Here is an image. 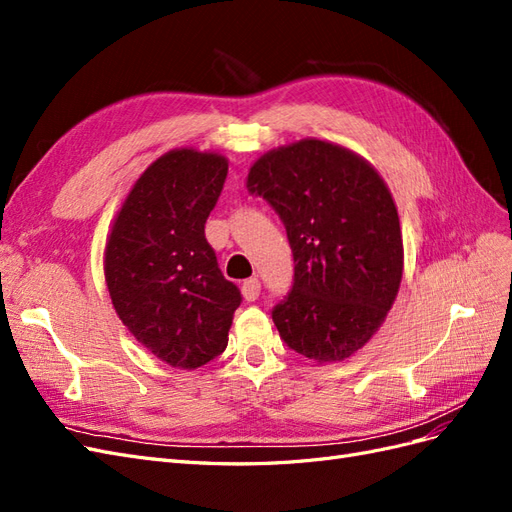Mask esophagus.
Here are the masks:
<instances>
[{"instance_id": "obj_1", "label": "esophagus", "mask_w": 512, "mask_h": 512, "mask_svg": "<svg viewBox=\"0 0 512 512\" xmlns=\"http://www.w3.org/2000/svg\"><path fill=\"white\" fill-rule=\"evenodd\" d=\"M241 292H243V299L245 301H256L258 294H260L258 277H250V280H245L243 286H241Z\"/></svg>"}]
</instances>
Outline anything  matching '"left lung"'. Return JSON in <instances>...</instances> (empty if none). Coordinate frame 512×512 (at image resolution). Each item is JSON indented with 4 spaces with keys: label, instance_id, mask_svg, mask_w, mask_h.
I'll use <instances>...</instances> for the list:
<instances>
[{
    "label": "left lung",
    "instance_id": "8db88e82",
    "mask_svg": "<svg viewBox=\"0 0 512 512\" xmlns=\"http://www.w3.org/2000/svg\"><path fill=\"white\" fill-rule=\"evenodd\" d=\"M247 188L280 215L294 256L273 309L280 337L316 363L346 361L382 327L404 273L389 185L359 153L303 138L260 156Z\"/></svg>",
    "mask_w": 512,
    "mask_h": 512
}]
</instances>
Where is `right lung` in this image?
I'll return each instance as SVG.
<instances>
[{
    "instance_id": "obj_1",
    "label": "right lung",
    "mask_w": 512,
    "mask_h": 512,
    "mask_svg": "<svg viewBox=\"0 0 512 512\" xmlns=\"http://www.w3.org/2000/svg\"><path fill=\"white\" fill-rule=\"evenodd\" d=\"M226 173L222 153L170 149L136 179L106 237L104 277L119 320L177 369L224 352L241 303L205 239Z\"/></svg>"
}]
</instances>
